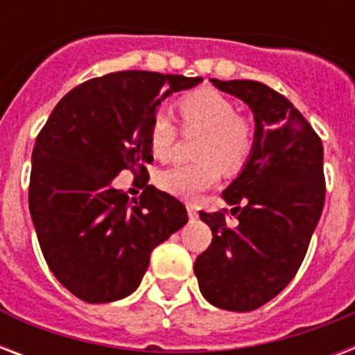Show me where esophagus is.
I'll return each mask as SVG.
<instances>
[{
	"label": "esophagus",
	"mask_w": 355,
	"mask_h": 355,
	"mask_svg": "<svg viewBox=\"0 0 355 355\" xmlns=\"http://www.w3.org/2000/svg\"><path fill=\"white\" fill-rule=\"evenodd\" d=\"M188 216L189 219H197L199 217V211H197V208L193 205H188Z\"/></svg>",
	"instance_id": "esophagus-1"
}]
</instances>
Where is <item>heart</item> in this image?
I'll return each instance as SVG.
<instances>
[{"instance_id":"b5f03b06","label":"heart","mask_w":355,"mask_h":355,"mask_svg":"<svg viewBox=\"0 0 355 355\" xmlns=\"http://www.w3.org/2000/svg\"><path fill=\"white\" fill-rule=\"evenodd\" d=\"M178 112L186 130H205L197 156L199 164H177L160 173L158 184L167 193L193 200L214 188L221 178V167L234 171L247 160L252 149V128L237 116V107L227 96L211 88L189 92L178 101ZM153 155L169 160L175 150L178 128L166 110H156L149 123Z\"/></svg>"}]
</instances>
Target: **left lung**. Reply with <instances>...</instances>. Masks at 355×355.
I'll list each match as a JSON object with an SVG mask.
<instances>
[{"instance_id": "8db88e82", "label": "left lung", "mask_w": 355, "mask_h": 355, "mask_svg": "<svg viewBox=\"0 0 355 355\" xmlns=\"http://www.w3.org/2000/svg\"><path fill=\"white\" fill-rule=\"evenodd\" d=\"M211 85L247 103L254 114V144L247 164L223 199L234 208L200 219L211 245L195 259L202 297L216 308L252 311L297 275L324 206L322 141L289 99L256 80Z\"/></svg>"}]
</instances>
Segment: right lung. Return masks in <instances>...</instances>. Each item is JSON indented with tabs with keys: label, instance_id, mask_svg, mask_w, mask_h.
Segmentation results:
<instances>
[{
	"label": "right lung",
	"instance_id": "add662e5",
	"mask_svg": "<svg viewBox=\"0 0 355 355\" xmlns=\"http://www.w3.org/2000/svg\"><path fill=\"white\" fill-rule=\"evenodd\" d=\"M200 77L116 71L68 92L36 138L29 211L42 254L69 293L90 304L138 289L153 248L188 223L186 206L147 186H114L123 169L147 178L149 123L160 103ZM149 180V178H147Z\"/></svg>",
	"mask_w": 355,
	"mask_h": 355
}]
</instances>
